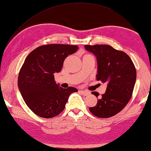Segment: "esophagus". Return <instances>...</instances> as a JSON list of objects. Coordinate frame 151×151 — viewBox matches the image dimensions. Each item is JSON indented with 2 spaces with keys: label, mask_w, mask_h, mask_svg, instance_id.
I'll use <instances>...</instances> for the list:
<instances>
[{
  "label": "esophagus",
  "mask_w": 151,
  "mask_h": 151,
  "mask_svg": "<svg viewBox=\"0 0 151 151\" xmlns=\"http://www.w3.org/2000/svg\"><path fill=\"white\" fill-rule=\"evenodd\" d=\"M79 92L81 93V94H83V95H85V96H86V95H88L90 94V91H86V90H80Z\"/></svg>",
  "instance_id": "34e87169"
}]
</instances>
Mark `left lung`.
Instances as JSON below:
<instances>
[{
    "label": "left lung",
    "mask_w": 151,
    "mask_h": 151,
    "mask_svg": "<svg viewBox=\"0 0 151 151\" xmlns=\"http://www.w3.org/2000/svg\"><path fill=\"white\" fill-rule=\"evenodd\" d=\"M84 48L97 57L96 79L108 84L105 93L89 109L99 118H109L122 111L132 97L137 79L134 65L126 53L110 45H86ZM92 93L97 97L99 95Z\"/></svg>",
    "instance_id": "obj_1"
}]
</instances>
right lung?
<instances>
[{"label": "right lung", "mask_w": 151, "mask_h": 151, "mask_svg": "<svg viewBox=\"0 0 151 151\" xmlns=\"http://www.w3.org/2000/svg\"><path fill=\"white\" fill-rule=\"evenodd\" d=\"M78 45L48 44L33 50L20 70L18 86L24 102L38 116L50 119L63 111L70 95L76 88H62L54 81L68 55L76 52Z\"/></svg>", "instance_id": "obj_1"}]
</instances>
